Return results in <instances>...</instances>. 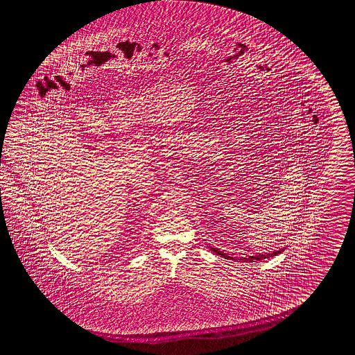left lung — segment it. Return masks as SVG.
<instances>
[{
  "label": "left lung",
  "mask_w": 355,
  "mask_h": 355,
  "mask_svg": "<svg viewBox=\"0 0 355 355\" xmlns=\"http://www.w3.org/2000/svg\"><path fill=\"white\" fill-rule=\"evenodd\" d=\"M211 250H214V254H220L222 257H225V259H227V260H234L231 256H227L226 254H223L222 251H220L218 248H211ZM284 250V248H282ZM282 250H279V251H275L272 254H254V256H248V257H245L243 260L245 261L252 262V261H260V260H263V259H268V257H274L276 254H281L282 252ZM241 260V259H240Z\"/></svg>",
  "instance_id": "8db88e82"
}]
</instances>
